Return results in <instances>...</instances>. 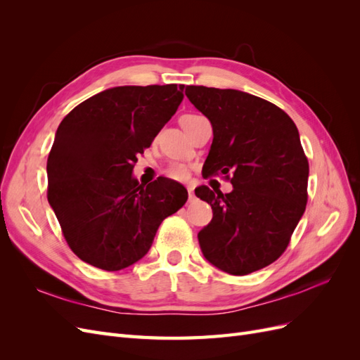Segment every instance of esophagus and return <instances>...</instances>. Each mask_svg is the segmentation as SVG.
I'll use <instances>...</instances> for the list:
<instances>
[{"mask_svg":"<svg viewBox=\"0 0 360 360\" xmlns=\"http://www.w3.org/2000/svg\"><path fill=\"white\" fill-rule=\"evenodd\" d=\"M188 192H189V202L195 201V195H193V184H189L188 186Z\"/></svg>","mask_w":360,"mask_h":360,"instance_id":"esophagus-1","label":"esophagus"}]
</instances>
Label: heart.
Masks as SVG:
<instances>
[{
    "label": "heart",
    "instance_id": "heart-1",
    "mask_svg": "<svg viewBox=\"0 0 360 360\" xmlns=\"http://www.w3.org/2000/svg\"><path fill=\"white\" fill-rule=\"evenodd\" d=\"M200 115H195V114H186L181 117V124L186 123V122H191V120H195L198 118ZM188 168L183 165V163H171V165L167 168V176L174 179V180H184L188 177Z\"/></svg>",
    "mask_w": 360,
    "mask_h": 360
}]
</instances>
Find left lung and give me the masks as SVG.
Masks as SVG:
<instances>
[{
  "mask_svg": "<svg viewBox=\"0 0 360 360\" xmlns=\"http://www.w3.org/2000/svg\"><path fill=\"white\" fill-rule=\"evenodd\" d=\"M186 96L213 127L204 179L222 176L234 188L195 189L213 210L198 233L201 250L226 274H252L285 252L307 209L309 163L297 127L285 111L254 94L188 85Z\"/></svg>",
  "mask_w": 360,
  "mask_h": 360,
  "instance_id": "1",
  "label": "left lung"
}]
</instances>
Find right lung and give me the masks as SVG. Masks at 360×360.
<instances>
[{"mask_svg":"<svg viewBox=\"0 0 360 360\" xmlns=\"http://www.w3.org/2000/svg\"><path fill=\"white\" fill-rule=\"evenodd\" d=\"M184 85H126L97 93L63 118L48 156V201L76 257L106 271L143 258L162 221L188 201L180 183L147 186L138 156L176 114Z\"/></svg>","mask_w":360,"mask_h":360,"instance_id":"obj_1","label":"right lung"}]
</instances>
